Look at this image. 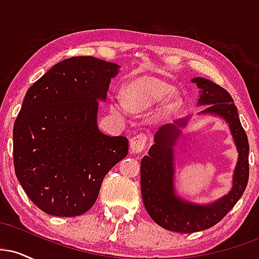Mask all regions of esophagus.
<instances>
[{
	"label": "esophagus",
	"mask_w": 259,
	"mask_h": 259,
	"mask_svg": "<svg viewBox=\"0 0 259 259\" xmlns=\"http://www.w3.org/2000/svg\"><path fill=\"white\" fill-rule=\"evenodd\" d=\"M146 142L147 136L145 134L140 133L130 139V148H132L134 153H141L144 151L145 146H146Z\"/></svg>",
	"instance_id": "34e87169"
}]
</instances>
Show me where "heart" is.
<instances>
[{
	"label": "heart",
	"instance_id": "obj_1",
	"mask_svg": "<svg viewBox=\"0 0 259 259\" xmlns=\"http://www.w3.org/2000/svg\"><path fill=\"white\" fill-rule=\"evenodd\" d=\"M167 94V89L158 81L148 79H136L124 86L123 100L113 101L112 111L115 113L124 112L127 108L132 112H140L158 102Z\"/></svg>",
	"mask_w": 259,
	"mask_h": 259
}]
</instances>
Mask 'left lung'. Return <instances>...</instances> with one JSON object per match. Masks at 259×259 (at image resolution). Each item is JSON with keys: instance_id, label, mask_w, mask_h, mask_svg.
I'll return each mask as SVG.
<instances>
[{"instance_id": "1", "label": "left lung", "mask_w": 259, "mask_h": 259, "mask_svg": "<svg viewBox=\"0 0 259 259\" xmlns=\"http://www.w3.org/2000/svg\"><path fill=\"white\" fill-rule=\"evenodd\" d=\"M200 89L197 106H207L200 114L218 115L228 123L236 145L237 158L234 170L233 187L228 195L209 204H197L180 198L174 187V148L180 136V127L187 120L165 124L154 135V144L148 156L141 160V194L145 208L159 227L177 233L190 234L206 230L219 223L241 198L248 183V140L240 123L239 113L230 94L204 78L191 80Z\"/></svg>"}]
</instances>
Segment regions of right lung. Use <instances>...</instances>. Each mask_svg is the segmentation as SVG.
Wrapping results in <instances>:
<instances>
[{
  "label": "right lung",
  "instance_id": "obj_1",
  "mask_svg": "<svg viewBox=\"0 0 259 259\" xmlns=\"http://www.w3.org/2000/svg\"><path fill=\"white\" fill-rule=\"evenodd\" d=\"M119 65L72 57L34 82L13 127L14 170L35 206L47 214H84L97 200L106 174L126 157L125 136H108L97 125Z\"/></svg>",
  "mask_w": 259,
  "mask_h": 259
}]
</instances>
